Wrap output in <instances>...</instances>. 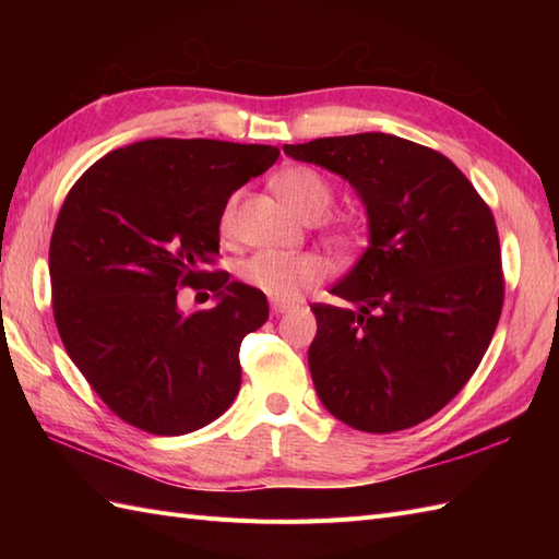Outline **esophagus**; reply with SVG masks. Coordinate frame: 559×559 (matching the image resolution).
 <instances>
[{
  "instance_id": "esophagus-1",
  "label": "esophagus",
  "mask_w": 559,
  "mask_h": 559,
  "mask_svg": "<svg viewBox=\"0 0 559 559\" xmlns=\"http://www.w3.org/2000/svg\"><path fill=\"white\" fill-rule=\"evenodd\" d=\"M290 310H293V307L286 305V302H276V300L271 302V312H273V314H286V312H290Z\"/></svg>"
}]
</instances>
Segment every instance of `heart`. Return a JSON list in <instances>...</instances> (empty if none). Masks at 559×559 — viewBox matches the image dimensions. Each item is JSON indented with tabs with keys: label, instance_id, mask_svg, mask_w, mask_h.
I'll return each instance as SVG.
<instances>
[{
	"label": "heart",
	"instance_id": "obj_1",
	"mask_svg": "<svg viewBox=\"0 0 559 559\" xmlns=\"http://www.w3.org/2000/svg\"><path fill=\"white\" fill-rule=\"evenodd\" d=\"M273 189L293 213L305 221L322 218L331 206V187L322 175L310 168H286L273 177ZM237 197H230L221 213V228L230 230ZM326 276L324 261L314 254L257 252L242 261L240 278L247 286L264 293L276 302L298 300Z\"/></svg>",
	"mask_w": 559,
	"mask_h": 559
}]
</instances>
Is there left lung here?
Masks as SVG:
<instances>
[{
  "mask_svg": "<svg viewBox=\"0 0 559 559\" xmlns=\"http://www.w3.org/2000/svg\"><path fill=\"white\" fill-rule=\"evenodd\" d=\"M343 177L365 206L367 247L312 305L307 350L324 408L362 432L442 411L476 372L500 322V237L488 204L442 153L382 132L286 144Z\"/></svg>",
  "mask_w": 559,
  "mask_h": 559,
  "instance_id": "1",
  "label": "left lung"
}]
</instances>
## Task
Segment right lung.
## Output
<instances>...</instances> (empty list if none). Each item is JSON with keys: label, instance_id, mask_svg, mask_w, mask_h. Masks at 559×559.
I'll return each mask as SVG.
<instances>
[{"label": "right lung", "instance_id": "obj_1", "mask_svg": "<svg viewBox=\"0 0 559 559\" xmlns=\"http://www.w3.org/2000/svg\"><path fill=\"white\" fill-rule=\"evenodd\" d=\"M276 158V146L146 139L91 165L67 194L50 240L55 324L129 425L194 432L240 391V343L269 319L266 295L204 269L228 199ZM197 282L217 305L182 313L176 288Z\"/></svg>", "mask_w": 559, "mask_h": 559}]
</instances>
